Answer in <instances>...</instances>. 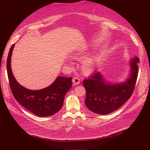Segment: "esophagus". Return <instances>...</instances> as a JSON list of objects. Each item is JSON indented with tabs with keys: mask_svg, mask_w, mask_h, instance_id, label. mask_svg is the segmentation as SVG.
I'll return each instance as SVG.
<instances>
[{
	"mask_svg": "<svg viewBox=\"0 0 150 150\" xmlns=\"http://www.w3.org/2000/svg\"><path fill=\"white\" fill-rule=\"evenodd\" d=\"M72 81L75 84H79L80 83V80L79 79V78L75 77L74 79L72 80Z\"/></svg>",
	"mask_w": 150,
	"mask_h": 150,
	"instance_id": "1",
	"label": "esophagus"
}]
</instances>
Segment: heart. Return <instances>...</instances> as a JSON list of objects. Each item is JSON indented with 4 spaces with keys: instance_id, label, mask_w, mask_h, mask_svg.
<instances>
[{
    "instance_id": "1",
    "label": "heart",
    "mask_w": 150,
    "mask_h": 150,
    "mask_svg": "<svg viewBox=\"0 0 150 150\" xmlns=\"http://www.w3.org/2000/svg\"><path fill=\"white\" fill-rule=\"evenodd\" d=\"M83 70L87 73L93 72L94 70V66L93 61L90 59H86L84 61L83 63Z\"/></svg>"
}]
</instances>
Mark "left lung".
I'll return each instance as SVG.
<instances>
[{"label": "left lung", "instance_id": "obj_1", "mask_svg": "<svg viewBox=\"0 0 150 150\" xmlns=\"http://www.w3.org/2000/svg\"><path fill=\"white\" fill-rule=\"evenodd\" d=\"M130 61V75L125 81L108 83L99 71L83 80L86 92L85 104L91 111L99 115L112 113L131 97L138 76L139 59L134 57Z\"/></svg>", "mask_w": 150, "mask_h": 150}]
</instances>
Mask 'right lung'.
Segmentation results:
<instances>
[{"instance_id":"add662e5","label":"right lung","mask_w":150,"mask_h":150,"mask_svg":"<svg viewBox=\"0 0 150 150\" xmlns=\"http://www.w3.org/2000/svg\"><path fill=\"white\" fill-rule=\"evenodd\" d=\"M15 44L11 46L6 61L8 78L11 93L18 102L39 117L56 113L63 105L64 97L72 86V78L58 76L49 86L40 90H30L19 84L13 75L11 57Z\"/></svg>"}]
</instances>
